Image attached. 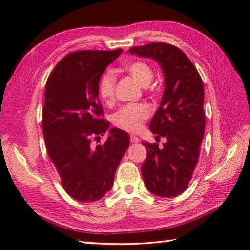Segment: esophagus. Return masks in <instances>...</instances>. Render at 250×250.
<instances>
[{
  "instance_id": "34e87169",
  "label": "esophagus",
  "mask_w": 250,
  "mask_h": 250,
  "mask_svg": "<svg viewBox=\"0 0 250 250\" xmlns=\"http://www.w3.org/2000/svg\"><path fill=\"white\" fill-rule=\"evenodd\" d=\"M130 141L132 143H139L140 142V139L135 135H130Z\"/></svg>"
}]
</instances>
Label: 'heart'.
Instances as JSON below:
<instances>
[{"instance_id": "1", "label": "heart", "mask_w": 250, "mask_h": 250, "mask_svg": "<svg viewBox=\"0 0 250 250\" xmlns=\"http://www.w3.org/2000/svg\"><path fill=\"white\" fill-rule=\"evenodd\" d=\"M125 70L142 87H147L153 78L152 70L145 62H132L126 66ZM115 84V77L111 73H105L100 78L99 94L106 102H109L114 99ZM149 115L150 111L147 106L143 104H129L117 111L113 117V121L116 126L122 130L137 132L142 128L143 122L149 117Z\"/></svg>"}]
</instances>
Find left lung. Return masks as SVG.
<instances>
[{"instance_id": "1", "label": "left lung", "mask_w": 250, "mask_h": 250, "mask_svg": "<svg viewBox=\"0 0 250 250\" xmlns=\"http://www.w3.org/2000/svg\"><path fill=\"white\" fill-rule=\"evenodd\" d=\"M128 52L155 60L163 73L164 91L149 129L167 142L162 148L143 143L147 158L142 175L151 193L173 198L187 189L199 161L205 130L203 82L189 58L173 45L151 43Z\"/></svg>"}]
</instances>
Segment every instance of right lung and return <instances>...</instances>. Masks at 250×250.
I'll return each instance as SVG.
<instances>
[{
	"label": "right lung",
	"mask_w": 250,
	"mask_h": 250,
	"mask_svg": "<svg viewBox=\"0 0 250 250\" xmlns=\"http://www.w3.org/2000/svg\"><path fill=\"white\" fill-rule=\"evenodd\" d=\"M122 51L73 52L58 63L46 83L42 128L47 152L62 187L79 202L98 201L110 191L130 145L126 132L109 129V122L99 118L100 78ZM106 130L104 144L93 146L92 137Z\"/></svg>",
	"instance_id": "obj_1"
}]
</instances>
